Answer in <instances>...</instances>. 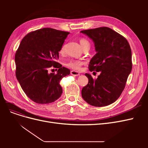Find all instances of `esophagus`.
<instances>
[{"mask_svg": "<svg viewBox=\"0 0 148 148\" xmlns=\"http://www.w3.org/2000/svg\"><path fill=\"white\" fill-rule=\"evenodd\" d=\"M70 73H71V75H72L73 76H78V75H79V73L78 72V71H77L71 70Z\"/></svg>", "mask_w": 148, "mask_h": 148, "instance_id": "1", "label": "esophagus"}]
</instances>
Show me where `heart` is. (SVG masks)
<instances>
[{
  "label": "heart",
  "instance_id": "obj_1",
  "mask_svg": "<svg viewBox=\"0 0 148 148\" xmlns=\"http://www.w3.org/2000/svg\"><path fill=\"white\" fill-rule=\"evenodd\" d=\"M79 43L81 44L82 48L84 49L86 47H90V43L88 41V40L86 38H81L79 39ZM65 51V45L64 44L60 48V53L64 54ZM84 64V62L82 60H70L66 61L65 63V65L69 67L70 69H72L75 70H79L81 69V66Z\"/></svg>",
  "mask_w": 148,
  "mask_h": 148
}]
</instances>
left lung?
<instances>
[{
  "label": "left lung",
  "instance_id": "obj_1",
  "mask_svg": "<svg viewBox=\"0 0 148 148\" xmlns=\"http://www.w3.org/2000/svg\"><path fill=\"white\" fill-rule=\"evenodd\" d=\"M92 39L97 53L89 64V71H100L97 78L85 73L88 83L82 96L89 104L103 107L120 96L132 69V50L126 38L108 27L83 30Z\"/></svg>",
  "mask_w": 148,
  "mask_h": 148
}]
</instances>
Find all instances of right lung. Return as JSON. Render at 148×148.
<instances>
[{"label":"right lung","instance_id":"1","mask_svg":"<svg viewBox=\"0 0 148 148\" xmlns=\"http://www.w3.org/2000/svg\"><path fill=\"white\" fill-rule=\"evenodd\" d=\"M69 33L44 28L31 31L21 40L15 56L16 77L26 95L36 103L49 104L62 95L60 80L70 70L57 60ZM52 67L58 69L57 74L48 72Z\"/></svg>","mask_w":148,"mask_h":148}]
</instances>
